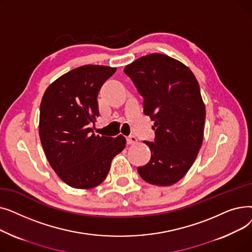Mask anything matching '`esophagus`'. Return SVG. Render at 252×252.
<instances>
[{
	"mask_svg": "<svg viewBox=\"0 0 252 252\" xmlns=\"http://www.w3.org/2000/svg\"><path fill=\"white\" fill-rule=\"evenodd\" d=\"M126 143H127V145H135L138 143V140L134 136H129L126 138Z\"/></svg>",
	"mask_w": 252,
	"mask_h": 252,
	"instance_id": "34e87169",
	"label": "esophagus"
}]
</instances>
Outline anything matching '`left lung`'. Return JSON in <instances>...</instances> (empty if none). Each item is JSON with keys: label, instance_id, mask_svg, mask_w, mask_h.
I'll return each instance as SVG.
<instances>
[{"label": "left lung", "instance_id": "1", "mask_svg": "<svg viewBox=\"0 0 252 252\" xmlns=\"http://www.w3.org/2000/svg\"><path fill=\"white\" fill-rule=\"evenodd\" d=\"M125 72L144 98V114L154 122V142H144L150 161L138 173L155 186H171L188 173L202 145L205 105L199 84L184 63L158 53L133 61Z\"/></svg>", "mask_w": 252, "mask_h": 252}]
</instances>
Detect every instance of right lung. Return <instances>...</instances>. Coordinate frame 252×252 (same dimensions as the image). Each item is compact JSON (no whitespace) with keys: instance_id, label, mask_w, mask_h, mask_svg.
I'll return each instance as SVG.
<instances>
[{"instance_id":"add662e5","label":"right lung","mask_w":252,"mask_h":252,"mask_svg":"<svg viewBox=\"0 0 252 252\" xmlns=\"http://www.w3.org/2000/svg\"><path fill=\"white\" fill-rule=\"evenodd\" d=\"M116 67L84 65L58 77L46 90L39 108L38 134L57 176L75 189L97 187L107 177L126 138L94 134L98 93Z\"/></svg>"}]
</instances>
